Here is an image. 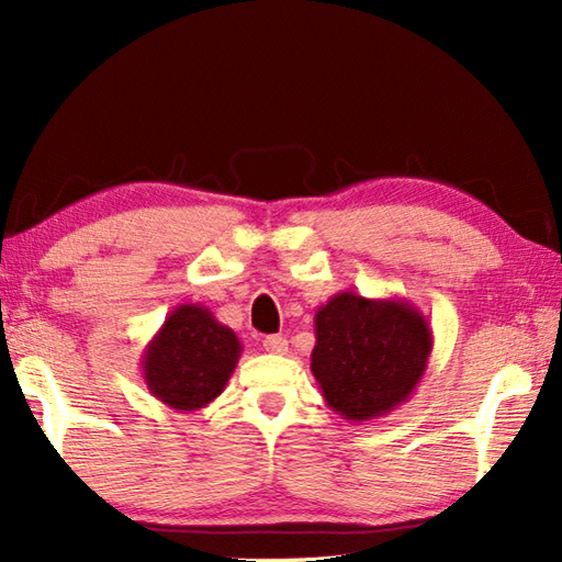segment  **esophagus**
Segmentation results:
<instances>
[{
	"mask_svg": "<svg viewBox=\"0 0 562 562\" xmlns=\"http://www.w3.org/2000/svg\"><path fill=\"white\" fill-rule=\"evenodd\" d=\"M262 348H266V352L282 355V352H288V338H282V336H268L266 340H262Z\"/></svg>",
	"mask_w": 562,
	"mask_h": 562,
	"instance_id": "1",
	"label": "esophagus"
}]
</instances>
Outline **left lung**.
<instances>
[{"instance_id":"obj_1","label":"left lung","mask_w":562,"mask_h":562,"mask_svg":"<svg viewBox=\"0 0 562 562\" xmlns=\"http://www.w3.org/2000/svg\"><path fill=\"white\" fill-rule=\"evenodd\" d=\"M312 374L330 411L367 423L413 396L432 355V328L405 300L338 292L314 316Z\"/></svg>"}]
</instances>
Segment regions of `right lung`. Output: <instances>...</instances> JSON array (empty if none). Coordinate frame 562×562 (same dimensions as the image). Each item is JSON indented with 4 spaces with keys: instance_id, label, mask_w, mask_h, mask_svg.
<instances>
[{
    "instance_id": "1",
    "label": "right lung",
    "mask_w": 562,
    "mask_h": 562,
    "mask_svg": "<svg viewBox=\"0 0 562 562\" xmlns=\"http://www.w3.org/2000/svg\"><path fill=\"white\" fill-rule=\"evenodd\" d=\"M241 350L236 333L207 306L181 304L142 352V379L171 411L195 413L224 391Z\"/></svg>"
}]
</instances>
